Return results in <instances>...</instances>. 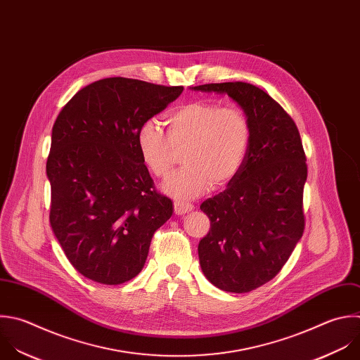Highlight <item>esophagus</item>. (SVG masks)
Masks as SVG:
<instances>
[{"label":"esophagus","mask_w":360,"mask_h":360,"mask_svg":"<svg viewBox=\"0 0 360 360\" xmlns=\"http://www.w3.org/2000/svg\"><path fill=\"white\" fill-rule=\"evenodd\" d=\"M174 209H175L176 214H185V213H188L193 209V205L186 203V202H181V200H175L174 202Z\"/></svg>","instance_id":"obj_1"}]
</instances>
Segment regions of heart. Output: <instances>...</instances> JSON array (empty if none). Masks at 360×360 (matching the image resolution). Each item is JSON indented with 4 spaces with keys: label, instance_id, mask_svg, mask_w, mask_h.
<instances>
[{
    "label": "heart",
    "instance_id": "1",
    "mask_svg": "<svg viewBox=\"0 0 360 360\" xmlns=\"http://www.w3.org/2000/svg\"><path fill=\"white\" fill-rule=\"evenodd\" d=\"M168 136L155 120H147L137 134V147L147 169L167 178L176 151L184 150L185 167L175 172L164 191L176 199H195L209 188L226 186L240 172L252 144L249 117L237 107L196 100L171 110Z\"/></svg>",
    "mask_w": 360,
    "mask_h": 360
}]
</instances>
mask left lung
I'll return each instance as SVG.
<instances>
[{"mask_svg": "<svg viewBox=\"0 0 360 360\" xmlns=\"http://www.w3.org/2000/svg\"><path fill=\"white\" fill-rule=\"evenodd\" d=\"M192 90L224 93L249 117L252 144L227 188L200 205L210 230L198 246L205 277L227 292H249L273 280L305 227L307 158L294 120L264 90L245 82Z\"/></svg>", "mask_w": 360, "mask_h": 360, "instance_id": "obj_1", "label": "left lung"}]
</instances>
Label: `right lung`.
<instances>
[{
  "label": "right lung",
  "instance_id": "1",
  "mask_svg": "<svg viewBox=\"0 0 360 360\" xmlns=\"http://www.w3.org/2000/svg\"><path fill=\"white\" fill-rule=\"evenodd\" d=\"M182 86L107 77L79 90L52 129L46 175L52 230L86 278L117 285L144 267L151 238L172 214L144 165L140 127Z\"/></svg>",
  "mask_w": 360,
  "mask_h": 360
}]
</instances>
